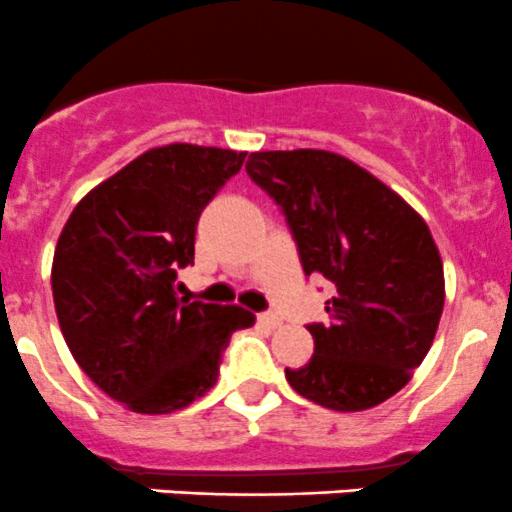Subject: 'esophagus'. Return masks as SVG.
Returning <instances> with one entry per match:
<instances>
[{
    "label": "esophagus",
    "mask_w": 512,
    "mask_h": 512,
    "mask_svg": "<svg viewBox=\"0 0 512 512\" xmlns=\"http://www.w3.org/2000/svg\"><path fill=\"white\" fill-rule=\"evenodd\" d=\"M258 323L266 328H278L283 321L276 316V313H258Z\"/></svg>",
    "instance_id": "obj_1"
}]
</instances>
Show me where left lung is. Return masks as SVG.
Wrapping results in <instances>:
<instances>
[{"instance_id": "8db88e82", "label": "left lung", "mask_w": 512, "mask_h": 512, "mask_svg": "<svg viewBox=\"0 0 512 512\" xmlns=\"http://www.w3.org/2000/svg\"><path fill=\"white\" fill-rule=\"evenodd\" d=\"M251 179L286 214L306 276L336 286L296 393L341 413L396 396L433 346L443 261L423 216L356 161L323 149L254 151Z\"/></svg>"}]
</instances>
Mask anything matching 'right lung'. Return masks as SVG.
<instances>
[{"instance_id": "obj_1", "label": "right lung", "mask_w": 512, "mask_h": 512, "mask_svg": "<svg viewBox=\"0 0 512 512\" xmlns=\"http://www.w3.org/2000/svg\"><path fill=\"white\" fill-rule=\"evenodd\" d=\"M246 151L166 144L89 191L64 224L52 263L59 328L79 368L121 406L164 416L214 388L241 306L186 303L176 271L194 263L204 206Z\"/></svg>"}]
</instances>
